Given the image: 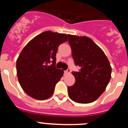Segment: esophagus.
<instances>
[{"instance_id": "34e87169", "label": "esophagus", "mask_w": 128, "mask_h": 128, "mask_svg": "<svg viewBox=\"0 0 128 128\" xmlns=\"http://www.w3.org/2000/svg\"><path fill=\"white\" fill-rule=\"evenodd\" d=\"M70 73V68H68L65 71V74H69Z\"/></svg>"}]
</instances>
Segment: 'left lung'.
Returning a JSON list of instances; mask_svg holds the SVG:
<instances>
[{"label": "left lung", "mask_w": 128, "mask_h": 128, "mask_svg": "<svg viewBox=\"0 0 128 128\" xmlns=\"http://www.w3.org/2000/svg\"><path fill=\"white\" fill-rule=\"evenodd\" d=\"M72 58L79 72H72L74 84L68 87L74 102L88 104L97 100L106 90L111 79L112 67L103 50L86 36L68 34Z\"/></svg>", "instance_id": "1"}]
</instances>
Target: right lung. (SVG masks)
<instances>
[{
    "label": "right lung",
    "mask_w": 128,
    "mask_h": 128,
    "mask_svg": "<svg viewBox=\"0 0 128 128\" xmlns=\"http://www.w3.org/2000/svg\"><path fill=\"white\" fill-rule=\"evenodd\" d=\"M68 40L66 34L45 31L32 38L16 60L19 83L28 96L46 100L54 93L55 85L63 75L56 68V55L60 44Z\"/></svg>",
    "instance_id": "add662e5"
}]
</instances>
